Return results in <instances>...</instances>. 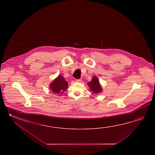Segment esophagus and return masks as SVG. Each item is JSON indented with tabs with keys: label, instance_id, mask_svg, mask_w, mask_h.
I'll return each instance as SVG.
<instances>
[{
	"label": "esophagus",
	"instance_id": "obj_1",
	"mask_svg": "<svg viewBox=\"0 0 155 155\" xmlns=\"http://www.w3.org/2000/svg\"><path fill=\"white\" fill-rule=\"evenodd\" d=\"M75 81L76 82H79V83H81V81H82V80H81V79H76V80H75Z\"/></svg>",
	"mask_w": 155,
	"mask_h": 155
}]
</instances>
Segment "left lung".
<instances>
[{
  "instance_id": "left-lung-1",
  "label": "left lung",
  "mask_w": 155,
  "mask_h": 155,
  "mask_svg": "<svg viewBox=\"0 0 155 155\" xmlns=\"http://www.w3.org/2000/svg\"><path fill=\"white\" fill-rule=\"evenodd\" d=\"M87 85L89 86V89L93 94H97L98 93L102 91V87L96 76H93L91 81L89 82Z\"/></svg>"
}]
</instances>
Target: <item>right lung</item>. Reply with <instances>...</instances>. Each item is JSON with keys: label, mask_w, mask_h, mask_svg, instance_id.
Returning a JSON list of instances; mask_svg holds the SVG:
<instances>
[{"label": "right lung", "mask_w": 155, "mask_h": 155, "mask_svg": "<svg viewBox=\"0 0 155 155\" xmlns=\"http://www.w3.org/2000/svg\"><path fill=\"white\" fill-rule=\"evenodd\" d=\"M49 87L54 94L60 95L68 89V82L63 76L59 75L50 84Z\"/></svg>", "instance_id": "right-lung-1"}]
</instances>
